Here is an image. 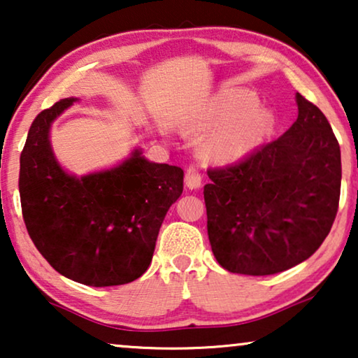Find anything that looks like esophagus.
Instances as JSON below:
<instances>
[{
	"mask_svg": "<svg viewBox=\"0 0 358 358\" xmlns=\"http://www.w3.org/2000/svg\"><path fill=\"white\" fill-rule=\"evenodd\" d=\"M185 185L190 190L199 189L202 185V176H200V173L195 168H189L185 171Z\"/></svg>",
	"mask_w": 358,
	"mask_h": 358,
	"instance_id": "esophagus-1",
	"label": "esophagus"
}]
</instances>
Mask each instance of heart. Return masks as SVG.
I'll return each instance as SVG.
<instances>
[{"label": "heart", "mask_w": 358, "mask_h": 358, "mask_svg": "<svg viewBox=\"0 0 358 358\" xmlns=\"http://www.w3.org/2000/svg\"><path fill=\"white\" fill-rule=\"evenodd\" d=\"M257 96L246 87L220 91L190 129L210 131L202 145L203 158L215 164H234L256 151L273 129V115L257 106Z\"/></svg>", "instance_id": "obj_1"}]
</instances>
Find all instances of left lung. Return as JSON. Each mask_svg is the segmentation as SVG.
I'll use <instances>...</instances> for the list:
<instances>
[{
	"label": "left lung",
	"instance_id": "obj_1",
	"mask_svg": "<svg viewBox=\"0 0 358 358\" xmlns=\"http://www.w3.org/2000/svg\"><path fill=\"white\" fill-rule=\"evenodd\" d=\"M298 119L282 136L205 184L210 246L220 266L272 275L306 261L334 223L341 148L324 114L295 94Z\"/></svg>",
	"mask_w": 358,
	"mask_h": 358
}]
</instances>
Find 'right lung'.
Here are the masks:
<instances>
[{"mask_svg":"<svg viewBox=\"0 0 358 358\" xmlns=\"http://www.w3.org/2000/svg\"><path fill=\"white\" fill-rule=\"evenodd\" d=\"M80 99L42 110L21 153L19 194L29 236L63 277L114 287L143 275L171 205L184 189V171L151 163L141 148L112 168L75 176L58 163L52 124Z\"/></svg>","mask_w":358,"mask_h":358,"instance_id":"right-lung-1","label":"right lung"}]
</instances>
